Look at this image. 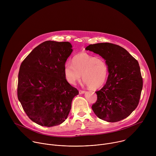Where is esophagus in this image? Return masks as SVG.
Returning a JSON list of instances; mask_svg holds the SVG:
<instances>
[{
	"mask_svg": "<svg viewBox=\"0 0 156 156\" xmlns=\"http://www.w3.org/2000/svg\"><path fill=\"white\" fill-rule=\"evenodd\" d=\"M86 91H83V90H79V93L81 94H84Z\"/></svg>",
	"mask_w": 156,
	"mask_h": 156,
	"instance_id": "34e87169",
	"label": "esophagus"
}]
</instances>
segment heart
<instances>
[{
	"mask_svg": "<svg viewBox=\"0 0 156 156\" xmlns=\"http://www.w3.org/2000/svg\"><path fill=\"white\" fill-rule=\"evenodd\" d=\"M72 63L64 65V76L70 84L75 85L81 80L91 90H96L105 83L108 74V66L104 60L82 52L75 55Z\"/></svg>",
	"mask_w": 156,
	"mask_h": 156,
	"instance_id": "b5f03b06",
	"label": "heart"
}]
</instances>
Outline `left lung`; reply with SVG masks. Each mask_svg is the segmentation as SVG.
Segmentation results:
<instances>
[{
  "label": "left lung",
  "instance_id": "8db88e82",
  "mask_svg": "<svg viewBox=\"0 0 156 156\" xmlns=\"http://www.w3.org/2000/svg\"><path fill=\"white\" fill-rule=\"evenodd\" d=\"M85 49L104 58L109 73L105 84L96 92L98 99L92 105L93 112L108 122L128 117L137 107L143 88L138 61L124 48L112 43L90 44Z\"/></svg>",
  "mask_w": 156,
  "mask_h": 156
}]
</instances>
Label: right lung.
Instances as JSON below:
<instances>
[{"label":"right lung","instance_id":"obj_1","mask_svg":"<svg viewBox=\"0 0 156 156\" xmlns=\"http://www.w3.org/2000/svg\"><path fill=\"white\" fill-rule=\"evenodd\" d=\"M69 42L47 41L22 62L18 73V99L36 123L53 126L67 118L77 89L66 80L64 65L72 54Z\"/></svg>","mask_w":156,"mask_h":156}]
</instances>
